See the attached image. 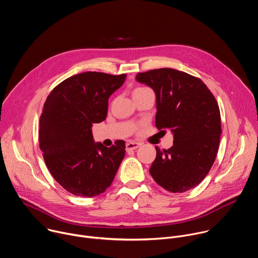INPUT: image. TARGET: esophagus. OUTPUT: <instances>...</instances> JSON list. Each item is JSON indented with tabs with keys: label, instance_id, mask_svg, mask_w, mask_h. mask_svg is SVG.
I'll use <instances>...</instances> for the list:
<instances>
[{
	"label": "esophagus",
	"instance_id": "obj_1",
	"mask_svg": "<svg viewBox=\"0 0 258 258\" xmlns=\"http://www.w3.org/2000/svg\"><path fill=\"white\" fill-rule=\"evenodd\" d=\"M140 145H141L140 143L130 141V142H127L126 145H125V149H126L127 152H130V151H132V150H136L137 148H139Z\"/></svg>",
	"mask_w": 258,
	"mask_h": 258
}]
</instances>
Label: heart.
Wrapping results in <instances>:
<instances>
[{"label": "heart", "instance_id": "b5f03b06", "mask_svg": "<svg viewBox=\"0 0 258 258\" xmlns=\"http://www.w3.org/2000/svg\"><path fill=\"white\" fill-rule=\"evenodd\" d=\"M141 89H146V88H137L136 90H141Z\"/></svg>", "mask_w": 258, "mask_h": 258}]
</instances>
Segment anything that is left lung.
Segmentation results:
<instances>
[{
	"label": "left lung",
	"instance_id": "obj_1",
	"mask_svg": "<svg viewBox=\"0 0 258 258\" xmlns=\"http://www.w3.org/2000/svg\"><path fill=\"white\" fill-rule=\"evenodd\" d=\"M136 79L156 94V127L173 133L171 148L155 147L152 177L171 193L195 188L218 151L222 125L216 99L199 78L172 68L139 72Z\"/></svg>",
	"mask_w": 258,
	"mask_h": 258
}]
</instances>
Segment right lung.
<instances>
[{"label": "right lung", "mask_w": 258, "mask_h": 258, "mask_svg": "<svg viewBox=\"0 0 258 258\" xmlns=\"http://www.w3.org/2000/svg\"><path fill=\"white\" fill-rule=\"evenodd\" d=\"M119 76L87 71L70 77L48 96L40 117V149L56 181L76 196L94 197L110 187L125 155V142L95 144L93 123L105 120L108 99L124 83Z\"/></svg>", "instance_id": "right-lung-1"}]
</instances>
